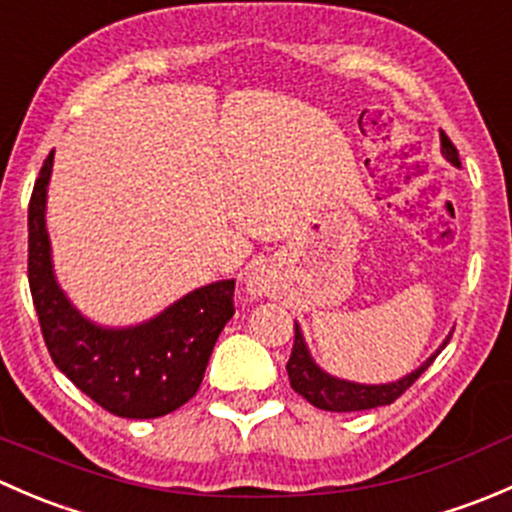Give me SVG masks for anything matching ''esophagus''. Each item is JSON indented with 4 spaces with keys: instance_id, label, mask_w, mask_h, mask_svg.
Instances as JSON below:
<instances>
[{
    "instance_id": "esophagus-1",
    "label": "esophagus",
    "mask_w": 512,
    "mask_h": 512,
    "mask_svg": "<svg viewBox=\"0 0 512 512\" xmlns=\"http://www.w3.org/2000/svg\"><path fill=\"white\" fill-rule=\"evenodd\" d=\"M245 285H247V292L257 294V297H260V294H265V292H270V282H267V277L262 275V272H257V270L247 275Z\"/></svg>"
}]
</instances>
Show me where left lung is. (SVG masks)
<instances>
[{"label":"left lung","instance_id":"obj_1","mask_svg":"<svg viewBox=\"0 0 512 512\" xmlns=\"http://www.w3.org/2000/svg\"><path fill=\"white\" fill-rule=\"evenodd\" d=\"M441 156L451 165L461 168V160H458V151L451 141H448L446 133H441ZM451 334L443 339L441 347L436 349L426 361L416 366L414 371H409L406 376L396 381H386V384H359V381L342 379V376H334L329 371H324L322 366L314 361L312 352H309L307 342H304V334L299 322H294V347L292 356L287 361V374L289 384L297 391L299 396L309 401L312 406L322 411H337V414H347V411H366L376 409V406H389L391 401L399 399L406 389L423 374V371L431 366V361L441 354V349L446 347Z\"/></svg>","mask_w":512,"mask_h":512}]
</instances>
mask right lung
I'll use <instances>...</instances> for the list:
<instances>
[{"mask_svg":"<svg viewBox=\"0 0 512 512\" xmlns=\"http://www.w3.org/2000/svg\"><path fill=\"white\" fill-rule=\"evenodd\" d=\"M54 151L29 203V287L54 364L86 396L121 418H158L195 396L230 317L235 280L195 287L138 324L108 327L86 317L56 280L46 230Z\"/></svg>","mask_w":512,"mask_h":512,"instance_id":"right-lung-1","label":"right lung"}]
</instances>
